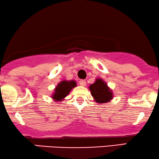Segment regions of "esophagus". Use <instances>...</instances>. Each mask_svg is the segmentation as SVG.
Segmentation results:
<instances>
[{
	"label": "esophagus",
	"mask_w": 159,
	"mask_h": 159,
	"mask_svg": "<svg viewBox=\"0 0 159 159\" xmlns=\"http://www.w3.org/2000/svg\"><path fill=\"white\" fill-rule=\"evenodd\" d=\"M79 83H80V85H81V86H85V85H86V81L84 80H80Z\"/></svg>",
	"instance_id": "obj_1"
}]
</instances>
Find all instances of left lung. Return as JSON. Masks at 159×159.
I'll return each instance as SVG.
<instances>
[{"label":"left lung","instance_id":"obj_1","mask_svg":"<svg viewBox=\"0 0 159 159\" xmlns=\"http://www.w3.org/2000/svg\"><path fill=\"white\" fill-rule=\"evenodd\" d=\"M91 95L98 103L109 102L113 98V94L103 80L97 79L94 83L89 86Z\"/></svg>","mask_w":159,"mask_h":159}]
</instances>
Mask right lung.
I'll use <instances>...</instances> for the list:
<instances>
[{"mask_svg": "<svg viewBox=\"0 0 159 159\" xmlns=\"http://www.w3.org/2000/svg\"><path fill=\"white\" fill-rule=\"evenodd\" d=\"M76 86V81L71 80V81H67V80H63L61 83H59L56 87L55 91H54L52 98L54 100H62L65 97L70 93V90Z\"/></svg>", "mask_w": 159, "mask_h": 159, "instance_id": "add662e5", "label": "right lung"}]
</instances>
